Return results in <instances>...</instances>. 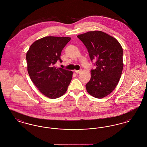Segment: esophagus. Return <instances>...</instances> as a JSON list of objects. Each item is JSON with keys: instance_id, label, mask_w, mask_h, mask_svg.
<instances>
[{"instance_id": "esophagus-1", "label": "esophagus", "mask_w": 147, "mask_h": 147, "mask_svg": "<svg viewBox=\"0 0 147 147\" xmlns=\"http://www.w3.org/2000/svg\"><path fill=\"white\" fill-rule=\"evenodd\" d=\"M75 72H76L77 74H80V73L82 72V70H75Z\"/></svg>"}]
</instances>
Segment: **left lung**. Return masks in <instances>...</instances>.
<instances>
[{
    "label": "left lung",
    "instance_id": "8db88e82",
    "mask_svg": "<svg viewBox=\"0 0 147 147\" xmlns=\"http://www.w3.org/2000/svg\"><path fill=\"white\" fill-rule=\"evenodd\" d=\"M88 49L96 67L91 70V79L86 84L88 92L101 98L109 95L119 83L123 67V49L114 37L100 31L77 36Z\"/></svg>",
    "mask_w": 147,
    "mask_h": 147
}]
</instances>
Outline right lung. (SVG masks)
I'll use <instances>...</instances> for the list:
<instances>
[{
    "label": "right lung",
    "instance_id": "right-lung-1",
    "mask_svg": "<svg viewBox=\"0 0 147 147\" xmlns=\"http://www.w3.org/2000/svg\"><path fill=\"white\" fill-rule=\"evenodd\" d=\"M71 39L68 37L47 36L34 42L26 53L28 71L31 80L44 95L59 98L67 90L73 72L55 64L62 62V51Z\"/></svg>",
    "mask_w": 147,
    "mask_h": 147
}]
</instances>
